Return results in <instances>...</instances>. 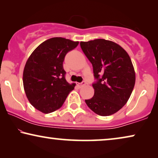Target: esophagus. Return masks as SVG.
<instances>
[{
  "instance_id": "1",
  "label": "esophagus",
  "mask_w": 158,
  "mask_h": 158,
  "mask_svg": "<svg viewBox=\"0 0 158 158\" xmlns=\"http://www.w3.org/2000/svg\"><path fill=\"white\" fill-rule=\"evenodd\" d=\"M85 81H83V82H81V83H78V85H80V86H83L84 85H85Z\"/></svg>"
}]
</instances>
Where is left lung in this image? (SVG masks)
Instances as JSON below:
<instances>
[{"mask_svg":"<svg viewBox=\"0 0 158 158\" xmlns=\"http://www.w3.org/2000/svg\"><path fill=\"white\" fill-rule=\"evenodd\" d=\"M93 66L94 96L85 100L94 113L110 116L126 104L135 84V73L126 51L111 41L98 39L80 43Z\"/></svg>","mask_w":158,"mask_h":158,"instance_id":"1","label":"left lung"}]
</instances>
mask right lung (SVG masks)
Masks as SVG:
<instances>
[{"instance_id": "1", "label": "right lung", "mask_w": 158, "mask_h": 158, "mask_svg": "<svg viewBox=\"0 0 158 158\" xmlns=\"http://www.w3.org/2000/svg\"><path fill=\"white\" fill-rule=\"evenodd\" d=\"M78 42L54 37L36 47L25 64L23 88L28 100L42 113L59 109L75 84L65 79L63 61L67 53L75 49Z\"/></svg>"}]
</instances>
